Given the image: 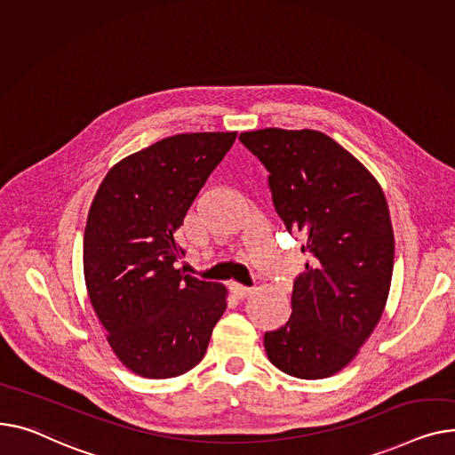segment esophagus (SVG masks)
I'll list each match as a JSON object with an SVG mask.
<instances>
[{"label":"esophagus","mask_w":455,"mask_h":455,"mask_svg":"<svg viewBox=\"0 0 455 455\" xmlns=\"http://www.w3.org/2000/svg\"><path fill=\"white\" fill-rule=\"evenodd\" d=\"M230 291H232V294H234L237 299H243V298H247V296L252 292V289H249V287H245V285H239V283H232V285H230Z\"/></svg>","instance_id":"obj_1"}]
</instances>
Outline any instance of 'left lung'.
<instances>
[{
	"instance_id": "8db88e82",
	"label": "left lung",
	"mask_w": 455,
	"mask_h": 455,
	"mask_svg": "<svg viewBox=\"0 0 455 455\" xmlns=\"http://www.w3.org/2000/svg\"><path fill=\"white\" fill-rule=\"evenodd\" d=\"M239 140L267 168L276 214L309 258L292 285L289 322L265 332L267 356L298 379L331 377L355 358L386 306L395 254L386 197L320 132L267 128Z\"/></svg>"
}]
</instances>
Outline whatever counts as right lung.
<instances>
[{"label": "right lung", "instance_id": "add662e5", "mask_svg": "<svg viewBox=\"0 0 455 455\" xmlns=\"http://www.w3.org/2000/svg\"><path fill=\"white\" fill-rule=\"evenodd\" d=\"M235 132L166 137L116 163L91 203L85 285L108 342L133 373L183 375L203 360L227 309L220 283L183 275L177 228Z\"/></svg>", "mask_w": 455, "mask_h": 455}]
</instances>
